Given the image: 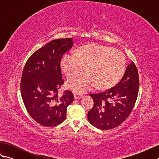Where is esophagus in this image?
I'll return each instance as SVG.
<instances>
[{
    "instance_id": "esophagus-1",
    "label": "esophagus",
    "mask_w": 159,
    "mask_h": 159,
    "mask_svg": "<svg viewBox=\"0 0 159 159\" xmlns=\"http://www.w3.org/2000/svg\"><path fill=\"white\" fill-rule=\"evenodd\" d=\"M74 98L75 99H79L83 96L82 94L79 93H74Z\"/></svg>"
}]
</instances>
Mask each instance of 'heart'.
I'll list each match as a JSON object with an SVG mask.
<instances>
[{"instance_id": "heart-1", "label": "heart", "mask_w": 159, "mask_h": 159, "mask_svg": "<svg viewBox=\"0 0 159 159\" xmlns=\"http://www.w3.org/2000/svg\"><path fill=\"white\" fill-rule=\"evenodd\" d=\"M61 67L67 76L66 86L74 92H85L98 85L107 89L119 82L124 73L126 60L122 52L111 47L92 43L80 47L77 52L70 51L63 55Z\"/></svg>"}]
</instances>
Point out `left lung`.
<instances>
[{"mask_svg":"<svg viewBox=\"0 0 159 159\" xmlns=\"http://www.w3.org/2000/svg\"><path fill=\"white\" fill-rule=\"evenodd\" d=\"M139 89V74L133 61L116 86L103 92L90 94L93 100V107L87 114L90 124L104 130L119 126L133 110Z\"/></svg>","mask_w":159,"mask_h":159,"instance_id":"1","label":"left lung"}]
</instances>
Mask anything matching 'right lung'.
I'll use <instances>...</instances> for the list:
<instances>
[{
  "label": "right lung",
  "instance_id": "add662e5",
  "mask_svg": "<svg viewBox=\"0 0 159 159\" xmlns=\"http://www.w3.org/2000/svg\"><path fill=\"white\" fill-rule=\"evenodd\" d=\"M72 46V38L52 40L33 53L23 69L20 81L23 102L30 116L43 126H55L63 121L67 107L74 101L70 90L59 94L64 83L61 59Z\"/></svg>",
  "mask_w": 159,
  "mask_h": 159
}]
</instances>
